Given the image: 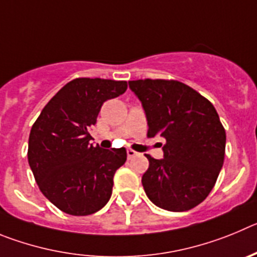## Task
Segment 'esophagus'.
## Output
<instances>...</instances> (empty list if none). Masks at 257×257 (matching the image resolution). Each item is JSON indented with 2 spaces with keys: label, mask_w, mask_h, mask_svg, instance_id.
I'll return each instance as SVG.
<instances>
[{
  "label": "esophagus",
  "mask_w": 257,
  "mask_h": 257,
  "mask_svg": "<svg viewBox=\"0 0 257 257\" xmlns=\"http://www.w3.org/2000/svg\"><path fill=\"white\" fill-rule=\"evenodd\" d=\"M126 154H128V157L129 159H133V157H136V156H138V152H136V151H133V150L132 149H128L126 150Z\"/></svg>",
  "instance_id": "1"
}]
</instances>
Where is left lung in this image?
Wrapping results in <instances>:
<instances>
[{"mask_svg":"<svg viewBox=\"0 0 257 257\" xmlns=\"http://www.w3.org/2000/svg\"><path fill=\"white\" fill-rule=\"evenodd\" d=\"M142 103L149 137H161L163 159H149L142 186L152 203L187 211L209 196L223 168L225 131L212 103L177 80H132ZM163 145V143H161Z\"/></svg>","mask_w":257,"mask_h":257,"instance_id":"left-lung-1","label":"left lung"}]
</instances>
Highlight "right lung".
<instances>
[{
    "label": "right lung",
    "mask_w": 257,
    "mask_h": 257,
    "mask_svg": "<svg viewBox=\"0 0 257 257\" xmlns=\"http://www.w3.org/2000/svg\"><path fill=\"white\" fill-rule=\"evenodd\" d=\"M125 91L126 82L74 79L48 101L32 126L29 166L41 192L61 211L91 215L111 197L114 174L126 151L93 146L89 131L103 102Z\"/></svg>",
    "instance_id": "obj_1"
}]
</instances>
